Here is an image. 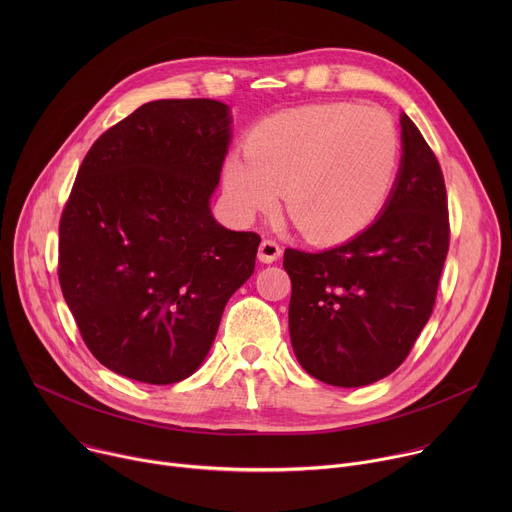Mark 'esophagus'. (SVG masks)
<instances>
[{
	"label": "esophagus",
	"instance_id": "34e87169",
	"mask_svg": "<svg viewBox=\"0 0 512 512\" xmlns=\"http://www.w3.org/2000/svg\"><path fill=\"white\" fill-rule=\"evenodd\" d=\"M281 257V247L277 241L273 239H263L261 245H259V259L263 263H273Z\"/></svg>",
	"mask_w": 512,
	"mask_h": 512
}]
</instances>
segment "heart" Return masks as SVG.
I'll return each instance as SVG.
<instances>
[{"label":"heart","instance_id":"obj_1","mask_svg":"<svg viewBox=\"0 0 512 512\" xmlns=\"http://www.w3.org/2000/svg\"><path fill=\"white\" fill-rule=\"evenodd\" d=\"M245 158L225 164V194L241 221L285 206L316 243H340L367 229L385 208L399 166V133L377 107L320 103L261 121Z\"/></svg>","mask_w":512,"mask_h":512}]
</instances>
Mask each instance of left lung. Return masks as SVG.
Listing matches in <instances>:
<instances>
[{"instance_id": "8db88e82", "label": "left lung", "mask_w": 512, "mask_h": 512, "mask_svg": "<svg viewBox=\"0 0 512 512\" xmlns=\"http://www.w3.org/2000/svg\"><path fill=\"white\" fill-rule=\"evenodd\" d=\"M403 158L377 221L344 245L285 249L289 336L308 375L362 387L391 375L427 324L450 249L444 174L401 115Z\"/></svg>"}]
</instances>
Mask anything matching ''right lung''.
I'll return each mask as SVG.
<instances>
[{
	"label": "right lung",
	"mask_w": 512,
	"mask_h": 512,
	"mask_svg": "<svg viewBox=\"0 0 512 512\" xmlns=\"http://www.w3.org/2000/svg\"><path fill=\"white\" fill-rule=\"evenodd\" d=\"M231 139L214 99L145 103L87 152L58 225V281L93 356L150 385L190 377L261 237L210 214Z\"/></svg>",
	"instance_id": "add662e5"
}]
</instances>
